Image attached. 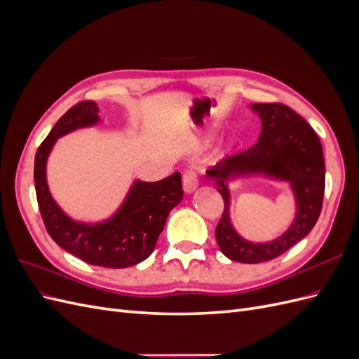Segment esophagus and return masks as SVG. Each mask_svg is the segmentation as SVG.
Instances as JSON below:
<instances>
[{
  "mask_svg": "<svg viewBox=\"0 0 359 359\" xmlns=\"http://www.w3.org/2000/svg\"><path fill=\"white\" fill-rule=\"evenodd\" d=\"M182 189L187 194L193 193L198 189V177H196V170L189 169L184 172L182 175Z\"/></svg>",
  "mask_w": 359,
  "mask_h": 359,
  "instance_id": "obj_1",
  "label": "esophagus"
}]
</instances>
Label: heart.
Returning <instances> with one entry per match:
<instances>
[{"label": "heart", "mask_w": 359, "mask_h": 359, "mask_svg": "<svg viewBox=\"0 0 359 359\" xmlns=\"http://www.w3.org/2000/svg\"><path fill=\"white\" fill-rule=\"evenodd\" d=\"M210 140H211V133H210L208 136H206V139H203V140H202V142H201V145H205V144H208V142H210Z\"/></svg>", "instance_id": "obj_1"}]
</instances>
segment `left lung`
Here are the masks:
<instances>
[{
	"label": "left lung",
	"instance_id": "1",
	"mask_svg": "<svg viewBox=\"0 0 359 359\" xmlns=\"http://www.w3.org/2000/svg\"><path fill=\"white\" fill-rule=\"evenodd\" d=\"M248 107L262 121L257 142L244 153L217 163L206 177L215 181L217 191L224 201L223 215L215 227V240L222 253L233 262L259 264L283 255L316 224L325 191V161L316 132L290 107L281 103H253ZM259 176L290 184L296 199V217L274 241L252 243L231 224L229 184Z\"/></svg>",
	"mask_w": 359,
	"mask_h": 359
}]
</instances>
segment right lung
<instances>
[{
	"label": "right lung",
	"instance_id": "1",
	"mask_svg": "<svg viewBox=\"0 0 359 359\" xmlns=\"http://www.w3.org/2000/svg\"><path fill=\"white\" fill-rule=\"evenodd\" d=\"M100 123L99 106L81 102L64 114L39 147L34 182L39 210L50 238L83 262L104 268L137 265L154 252L169 212L182 199L181 173L156 182L135 180L119 208L103 222L73 220L53 201L46 180L48 157L57 139Z\"/></svg>",
	"mask_w": 359,
	"mask_h": 359
}]
</instances>
